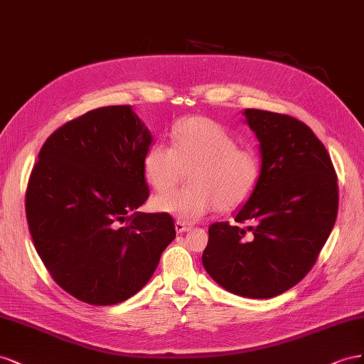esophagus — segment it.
<instances>
[{
  "label": "esophagus",
  "instance_id": "obj_1",
  "mask_svg": "<svg viewBox=\"0 0 364 364\" xmlns=\"http://www.w3.org/2000/svg\"><path fill=\"white\" fill-rule=\"evenodd\" d=\"M192 228V225L191 224H188V223H184V221H176L175 223V230H176V233H184V232H188V230H191Z\"/></svg>",
  "mask_w": 364,
  "mask_h": 364
}]
</instances>
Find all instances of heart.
<instances>
[{
    "label": "heart",
    "mask_w": 364,
    "mask_h": 364,
    "mask_svg": "<svg viewBox=\"0 0 364 364\" xmlns=\"http://www.w3.org/2000/svg\"><path fill=\"white\" fill-rule=\"evenodd\" d=\"M189 169V186L154 196L155 210L196 221L218 205L230 210L247 201L261 175L257 154L237 146L233 134L207 117H186L171 128V146L154 143L143 157V172L155 191L178 183Z\"/></svg>",
    "instance_id": "b5f03b06"
}]
</instances>
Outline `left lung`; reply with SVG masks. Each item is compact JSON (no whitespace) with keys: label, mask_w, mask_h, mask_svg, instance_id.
Instances as JSON below:
<instances>
[{"label":"left lung","mask_w":364,"mask_h":364,"mask_svg":"<svg viewBox=\"0 0 364 364\" xmlns=\"http://www.w3.org/2000/svg\"><path fill=\"white\" fill-rule=\"evenodd\" d=\"M242 114L259 141L261 175L235 221L253 225L212 224L203 265L227 291L269 299L299 284L316 264L336 224L337 175L304 122L262 109Z\"/></svg>","instance_id":"1"}]
</instances>
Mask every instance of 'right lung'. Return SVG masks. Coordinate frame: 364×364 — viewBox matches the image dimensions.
<instances>
[{"instance_id":"right-lung-1","label":"right lung","mask_w":364,"mask_h":364,"mask_svg":"<svg viewBox=\"0 0 364 364\" xmlns=\"http://www.w3.org/2000/svg\"><path fill=\"white\" fill-rule=\"evenodd\" d=\"M152 143L129 105L67 122L46 140L30 173L26 215L55 282L90 305H116L149 282L175 237L168 213H143V157Z\"/></svg>"}]
</instances>
